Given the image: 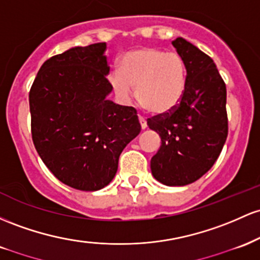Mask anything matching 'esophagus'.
<instances>
[{
    "label": "esophagus",
    "mask_w": 260,
    "mask_h": 260,
    "mask_svg": "<svg viewBox=\"0 0 260 260\" xmlns=\"http://www.w3.org/2000/svg\"><path fill=\"white\" fill-rule=\"evenodd\" d=\"M139 121H140V125H141V129L145 130L146 127H147V122H146L145 118H142L141 115H139Z\"/></svg>",
    "instance_id": "34e87169"
}]
</instances>
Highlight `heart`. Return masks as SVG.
<instances>
[{
  "instance_id": "b5f03b06",
  "label": "heart",
  "mask_w": 260,
  "mask_h": 260,
  "mask_svg": "<svg viewBox=\"0 0 260 260\" xmlns=\"http://www.w3.org/2000/svg\"><path fill=\"white\" fill-rule=\"evenodd\" d=\"M116 97L126 102L135 89L136 98L154 114H167L184 97L188 67L178 52L154 46H141L127 51L118 62V72L108 76Z\"/></svg>"
}]
</instances>
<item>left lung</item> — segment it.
<instances>
[{"instance_id":"left-lung-1","label":"left lung","mask_w":260,"mask_h":260,"mask_svg":"<svg viewBox=\"0 0 260 260\" xmlns=\"http://www.w3.org/2000/svg\"><path fill=\"white\" fill-rule=\"evenodd\" d=\"M172 44L184 57L188 84L176 109L147 119L162 141L151 172L162 184L183 186L203 177L222 151L229 133L226 84L205 52L183 38Z\"/></svg>"}]
</instances>
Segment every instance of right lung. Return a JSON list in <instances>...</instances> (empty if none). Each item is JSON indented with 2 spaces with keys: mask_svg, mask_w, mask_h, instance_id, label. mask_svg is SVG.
Returning <instances> with one entry per match:
<instances>
[{
  "mask_svg": "<svg viewBox=\"0 0 260 260\" xmlns=\"http://www.w3.org/2000/svg\"><path fill=\"white\" fill-rule=\"evenodd\" d=\"M106 49L97 43L50 57L29 92L37 152L60 182L83 191L112 182L119 156L141 131L135 108L107 99Z\"/></svg>",
  "mask_w": 260,
  "mask_h": 260,
  "instance_id": "obj_1",
  "label": "right lung"
}]
</instances>
